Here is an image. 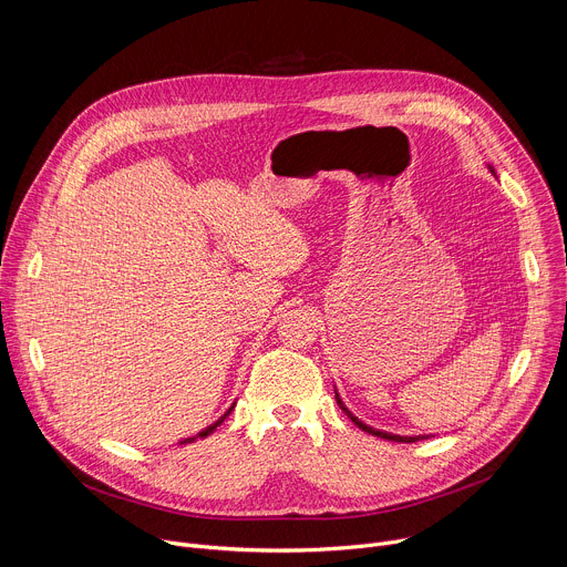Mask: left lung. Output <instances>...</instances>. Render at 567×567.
Returning <instances> with one entry per match:
<instances>
[{
  "instance_id": "obj_1",
  "label": "left lung",
  "mask_w": 567,
  "mask_h": 567,
  "mask_svg": "<svg viewBox=\"0 0 567 567\" xmlns=\"http://www.w3.org/2000/svg\"><path fill=\"white\" fill-rule=\"evenodd\" d=\"M492 173H494V168H492ZM337 401H339V406H341V411L361 429V431H365V433H370V435H377V437H383V440H392V442H417L420 437H401V435H392V433H383V431H374L372 426H365L363 422H359L346 406H343V401H341V396H339V392H337Z\"/></svg>"
}]
</instances>
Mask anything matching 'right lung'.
<instances>
[{"label":"right lung","mask_w":567,"mask_h":567,"mask_svg":"<svg viewBox=\"0 0 567 567\" xmlns=\"http://www.w3.org/2000/svg\"><path fill=\"white\" fill-rule=\"evenodd\" d=\"M230 411H233V406H230V409H228V411H226V415H221V417H219V420H217V422H215V424H210V426H206V429H204V431H202V433H199V435H197V437H206V435H210V433H213V431H215V429H217V426H219V424H221V422H224V420H226V417H228V413H230ZM197 437H188V440H184V444H188V442H193V440H197Z\"/></svg>","instance_id":"obj_1"}]
</instances>
